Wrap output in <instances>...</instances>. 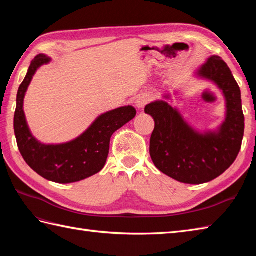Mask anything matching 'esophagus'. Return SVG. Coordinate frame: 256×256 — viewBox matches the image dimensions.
<instances>
[{"mask_svg":"<svg viewBox=\"0 0 256 256\" xmlns=\"http://www.w3.org/2000/svg\"><path fill=\"white\" fill-rule=\"evenodd\" d=\"M150 96H148V94H140V96H138L136 101H135V106H136L138 108H140V110H143L144 106L150 102Z\"/></svg>","mask_w":256,"mask_h":256,"instance_id":"1","label":"esophagus"}]
</instances>
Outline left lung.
Listing matches in <instances>:
<instances>
[{
	"label": "left lung",
	"mask_w": 256,
	"mask_h": 256,
	"mask_svg": "<svg viewBox=\"0 0 256 256\" xmlns=\"http://www.w3.org/2000/svg\"><path fill=\"white\" fill-rule=\"evenodd\" d=\"M194 74L214 82L226 99V118L216 131L198 132L165 100L150 103L145 113L155 121L150 154L157 170L179 182L199 184L214 180L234 162L242 145L244 116L240 86L220 57H210Z\"/></svg>",
	"instance_id": "1"
}]
</instances>
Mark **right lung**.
<instances>
[{
    "label": "right lung",
    "instance_id": "obj_1",
    "mask_svg": "<svg viewBox=\"0 0 256 256\" xmlns=\"http://www.w3.org/2000/svg\"><path fill=\"white\" fill-rule=\"evenodd\" d=\"M52 60L46 55L36 56L20 84L16 96L14 132L18 146L32 170L54 182L70 184L96 175L106 165L113 133L136 116L132 106H121L101 114L86 132L70 142L42 144L37 140L27 125L24 113V98L37 69Z\"/></svg>",
    "mask_w": 256,
    "mask_h": 256
}]
</instances>
